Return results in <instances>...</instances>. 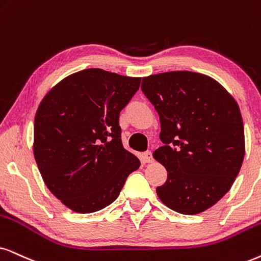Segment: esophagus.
Here are the masks:
<instances>
[{
	"mask_svg": "<svg viewBox=\"0 0 261 261\" xmlns=\"http://www.w3.org/2000/svg\"><path fill=\"white\" fill-rule=\"evenodd\" d=\"M142 160H143V163H151L153 161V154H151V151H144L142 154Z\"/></svg>",
	"mask_w": 261,
	"mask_h": 261,
	"instance_id": "1",
	"label": "esophagus"
}]
</instances>
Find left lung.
I'll return each mask as SVG.
<instances>
[{
	"mask_svg": "<svg viewBox=\"0 0 261 261\" xmlns=\"http://www.w3.org/2000/svg\"><path fill=\"white\" fill-rule=\"evenodd\" d=\"M160 118L163 147L154 159L167 170L159 199L182 214L208 210L230 190L245 158L240 107L213 78L172 71L142 79Z\"/></svg>",
	"mask_w": 261,
	"mask_h": 261,
	"instance_id": "8db88e82",
	"label": "left lung"
}]
</instances>
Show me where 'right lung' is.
Returning <instances> with one entry per match:
<instances>
[{
  "instance_id": "add662e5",
  "label": "right lung",
  "mask_w": 261,
  "mask_h": 261,
  "mask_svg": "<svg viewBox=\"0 0 261 261\" xmlns=\"http://www.w3.org/2000/svg\"><path fill=\"white\" fill-rule=\"evenodd\" d=\"M141 78L101 68L79 71L45 95L35 117L34 154L45 186L77 213L119 196L140 160L121 143L119 114Z\"/></svg>"
}]
</instances>
